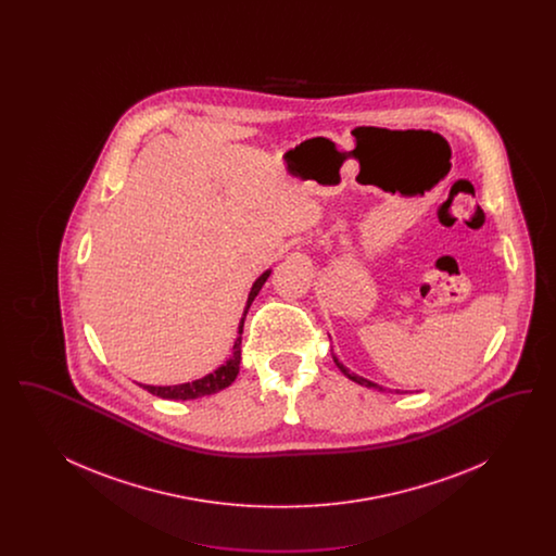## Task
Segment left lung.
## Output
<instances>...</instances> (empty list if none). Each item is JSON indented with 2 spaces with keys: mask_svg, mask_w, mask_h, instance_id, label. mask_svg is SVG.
Segmentation results:
<instances>
[{
  "mask_svg": "<svg viewBox=\"0 0 556 556\" xmlns=\"http://www.w3.org/2000/svg\"><path fill=\"white\" fill-rule=\"evenodd\" d=\"M333 361H336V365H338V369L344 372L348 379H352V381H356V383H361V386H365V388H372V390H383L381 386H377V383H372L369 379H365V377H361V375H356V372H352L350 369H345L344 365L333 356Z\"/></svg>",
  "mask_w": 556,
  "mask_h": 556,
  "instance_id": "left-lung-1",
  "label": "left lung"
}]
</instances>
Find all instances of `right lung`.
Segmentation results:
<instances>
[{
	"label": "right lung",
	"instance_id": "right-lung-1",
	"mask_svg": "<svg viewBox=\"0 0 556 556\" xmlns=\"http://www.w3.org/2000/svg\"><path fill=\"white\" fill-rule=\"evenodd\" d=\"M268 275H270V270L263 273V275L254 281V286H252V290H250L248 302H245V311H243V317L239 320V336L238 340H236V344H233V356H231L225 365H220L218 369L212 370L206 377L195 379V381H191V383H181V386H143V390H148V392L154 394V396L166 397V400H195V397L211 396L214 392H220V390L229 388V386L236 381V377H238L239 363H241V333H243V320H245L248 308L252 306L254 298L258 295V291L265 286Z\"/></svg>",
	"mask_w": 556,
	"mask_h": 556
}]
</instances>
